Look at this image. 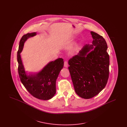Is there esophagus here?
I'll return each instance as SVG.
<instances>
[{"label":"esophagus","instance_id":"esophagus-1","mask_svg":"<svg viewBox=\"0 0 127 127\" xmlns=\"http://www.w3.org/2000/svg\"><path fill=\"white\" fill-rule=\"evenodd\" d=\"M64 67H67L68 66V63H67V61H65L64 62Z\"/></svg>","mask_w":127,"mask_h":127}]
</instances>
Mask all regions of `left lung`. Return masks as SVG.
I'll use <instances>...</instances> for the list:
<instances>
[{
  "label": "left lung",
  "instance_id": "left-lung-1",
  "mask_svg": "<svg viewBox=\"0 0 127 127\" xmlns=\"http://www.w3.org/2000/svg\"><path fill=\"white\" fill-rule=\"evenodd\" d=\"M91 34L92 45H85L78 54L68 61V68L75 92L85 99L97 95L105 87L109 77L107 43L96 33L91 31Z\"/></svg>",
  "mask_w": 127,
  "mask_h": 127
}]
</instances>
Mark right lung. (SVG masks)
<instances>
[{
	"instance_id": "obj_1",
	"label": "right lung",
	"mask_w": 127,
	"mask_h": 127,
	"mask_svg": "<svg viewBox=\"0 0 127 127\" xmlns=\"http://www.w3.org/2000/svg\"><path fill=\"white\" fill-rule=\"evenodd\" d=\"M36 34V32L27 33L20 40L17 53L18 75L22 83L31 95L39 99L48 100L56 94V80L63 67L64 61L62 58H59L48 63L39 72L27 76L20 54L27 39Z\"/></svg>"
}]
</instances>
